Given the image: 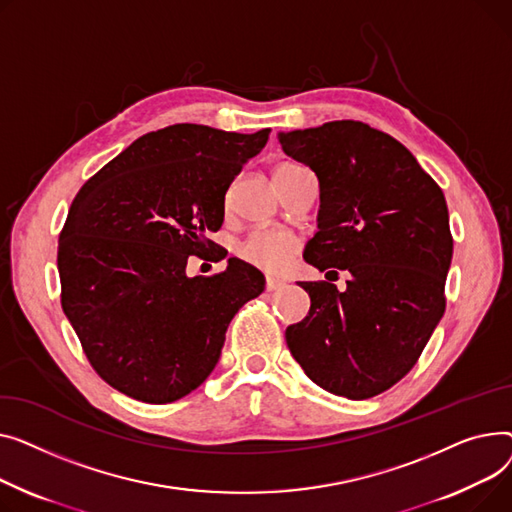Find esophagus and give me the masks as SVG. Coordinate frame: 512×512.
<instances>
[{"instance_id":"34e87169","label":"esophagus","mask_w":512,"mask_h":512,"mask_svg":"<svg viewBox=\"0 0 512 512\" xmlns=\"http://www.w3.org/2000/svg\"><path fill=\"white\" fill-rule=\"evenodd\" d=\"M283 287H285V281H279V279H273V277L266 279V291H277V289H283Z\"/></svg>"}]
</instances>
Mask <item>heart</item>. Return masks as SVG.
I'll use <instances>...</instances> for the list:
<instances>
[{"label":"heart","mask_w":512,"mask_h":512,"mask_svg":"<svg viewBox=\"0 0 512 512\" xmlns=\"http://www.w3.org/2000/svg\"><path fill=\"white\" fill-rule=\"evenodd\" d=\"M297 248L299 244L291 233L281 229H262L250 233L237 248V254L254 268L266 270V273H281L293 260Z\"/></svg>","instance_id":"1"}]
</instances>
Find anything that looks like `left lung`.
I'll use <instances>...</instances> for the list:
<instances>
[{"label":"left lung","instance_id":"obj_1","mask_svg":"<svg viewBox=\"0 0 512 512\" xmlns=\"http://www.w3.org/2000/svg\"><path fill=\"white\" fill-rule=\"evenodd\" d=\"M279 142L318 177L306 262L351 275L345 291L299 283L310 312L287 326V347L320 388L370 399L415 366L444 314L453 260L444 194L399 140L353 119L279 132Z\"/></svg>","mask_w":512,"mask_h":512}]
</instances>
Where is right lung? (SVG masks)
Listing matches in <instances>:
<instances>
[{
	"mask_svg": "<svg viewBox=\"0 0 512 512\" xmlns=\"http://www.w3.org/2000/svg\"><path fill=\"white\" fill-rule=\"evenodd\" d=\"M268 132H150L76 194L57 248L62 308L119 393L144 403L192 393L215 370L231 318L264 291L237 258L215 277H188L186 266L215 250L206 233L221 229L225 192Z\"/></svg>",
	"mask_w": 512,
	"mask_h": 512,
	"instance_id": "1",
	"label": "right lung"
}]
</instances>
